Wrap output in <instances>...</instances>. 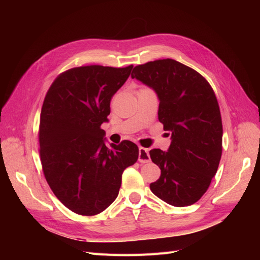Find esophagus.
<instances>
[{
  "label": "esophagus",
  "instance_id": "34e87169",
  "mask_svg": "<svg viewBox=\"0 0 260 260\" xmlns=\"http://www.w3.org/2000/svg\"><path fill=\"white\" fill-rule=\"evenodd\" d=\"M139 161L143 162V164L151 161V157H149V153H148L147 148H144L142 146L139 147Z\"/></svg>",
  "mask_w": 260,
  "mask_h": 260
}]
</instances>
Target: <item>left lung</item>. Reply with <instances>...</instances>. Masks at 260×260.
Here are the masks:
<instances>
[{"label": "left lung", "mask_w": 260, "mask_h": 260, "mask_svg": "<svg viewBox=\"0 0 260 260\" xmlns=\"http://www.w3.org/2000/svg\"><path fill=\"white\" fill-rule=\"evenodd\" d=\"M132 79L152 88L159 99L158 120L170 131L168 152L149 151L160 168L151 191L169 205L190 206L205 194L222 154V121L208 81L191 67L171 59L133 68Z\"/></svg>", "instance_id": "left-lung-1"}]
</instances>
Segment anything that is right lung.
Listing matches in <instances>:
<instances>
[{
    "label": "right lung",
    "instance_id": "add662e5",
    "mask_svg": "<svg viewBox=\"0 0 260 260\" xmlns=\"http://www.w3.org/2000/svg\"><path fill=\"white\" fill-rule=\"evenodd\" d=\"M132 67L68 69L44 98L39 125L43 174L55 196L78 215L104 211L119 193L123 170L138 160L137 144L124 140L106 146L101 129Z\"/></svg>",
    "mask_w": 260,
    "mask_h": 260
}]
</instances>
